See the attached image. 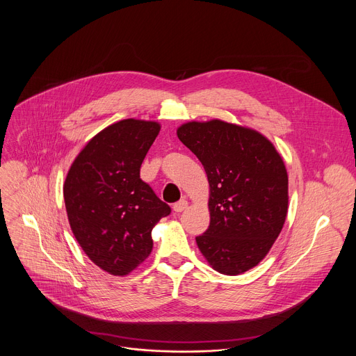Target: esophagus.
Wrapping results in <instances>:
<instances>
[{"label": "esophagus", "mask_w": 356, "mask_h": 356, "mask_svg": "<svg viewBox=\"0 0 356 356\" xmlns=\"http://www.w3.org/2000/svg\"><path fill=\"white\" fill-rule=\"evenodd\" d=\"M187 206H188V202H187L186 200H180V201L175 202V204H173V210H175L176 213H181V211H184V210L187 209Z\"/></svg>", "instance_id": "1"}]
</instances>
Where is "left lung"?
<instances>
[{"label":"left lung","mask_w":356,"mask_h":356,"mask_svg":"<svg viewBox=\"0 0 356 356\" xmlns=\"http://www.w3.org/2000/svg\"><path fill=\"white\" fill-rule=\"evenodd\" d=\"M177 136L204 166L210 184V225L195 238L198 249L222 275L257 266L287 216L282 156L258 131L221 120L183 124Z\"/></svg>","instance_id":"8db88e82"}]
</instances>
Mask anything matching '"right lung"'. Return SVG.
I'll return each instance as SVG.
<instances>
[{
	"mask_svg": "<svg viewBox=\"0 0 356 356\" xmlns=\"http://www.w3.org/2000/svg\"><path fill=\"white\" fill-rule=\"evenodd\" d=\"M159 131L155 121H118L88 140L66 176L70 228L86 255L114 276L128 275L149 257L152 229L170 214L139 176Z\"/></svg>",
	"mask_w": 356,
	"mask_h": 356,
	"instance_id": "1",
	"label": "right lung"
}]
</instances>
